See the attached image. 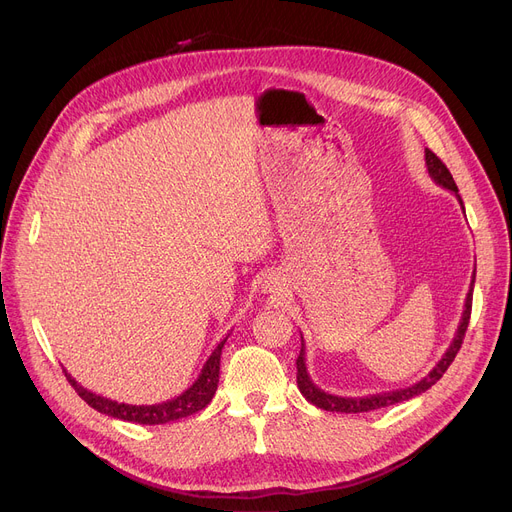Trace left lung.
I'll return each mask as SVG.
<instances>
[{
	"label": "left lung",
	"instance_id": "8db88e82",
	"mask_svg": "<svg viewBox=\"0 0 512 512\" xmlns=\"http://www.w3.org/2000/svg\"><path fill=\"white\" fill-rule=\"evenodd\" d=\"M425 164H427V170H429V177L437 183L442 185L444 189H450L454 196L458 198V204L460 208L465 210V206H462V200L458 196V187L450 175V170L446 168V164L437 158L431 150H425ZM473 283H475V271H473V277H471V287H469V294H467V300H465V310H462V319H460V325L456 329V335L452 339L450 348L446 350V354L442 356V360L435 364L433 371H429L421 381H417L415 385H408V387H402V389H396V392H381V394H373V396H360V398H344V396H333L329 392H323V389L319 385H314V381L310 379L308 375V369H306V348H304V337H302V348H300V356L296 360L298 364V387L302 396L314 404L319 406L323 410H329V412H369V410H377V408H385V406H392V404H398V402H404V400H410L415 396H421L423 392H427V389L431 385H435L437 381L442 379V375L448 371V367L452 364V360L456 358L460 346H462V339H465V331L469 327V319H471V306H473Z\"/></svg>",
	"mask_w": 512,
	"mask_h": 512
}]
</instances>
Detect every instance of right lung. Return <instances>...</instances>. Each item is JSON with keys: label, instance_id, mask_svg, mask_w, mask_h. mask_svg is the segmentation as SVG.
<instances>
[{"label": "right lung", "instance_id": "1", "mask_svg": "<svg viewBox=\"0 0 512 512\" xmlns=\"http://www.w3.org/2000/svg\"><path fill=\"white\" fill-rule=\"evenodd\" d=\"M225 342H227V337L208 356L202 373L198 375L196 381H193V385L189 389H185L181 396L160 402V404H139L137 406V404L116 402V400L104 398L100 394L89 392V389H85L81 383H77V379L72 377L66 369H64V375H66L68 383L75 387V392L91 408L102 412V415H108V417H114L120 421L137 423V425H164V423L177 421V419H183L189 415H196L198 410H202L210 404V400L216 394V387H218V371H221V352H223Z\"/></svg>", "mask_w": 512, "mask_h": 512}]
</instances>
